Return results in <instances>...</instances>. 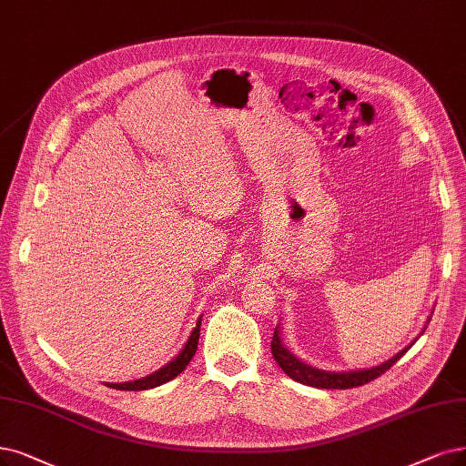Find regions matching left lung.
Returning a JSON list of instances; mask_svg holds the SVG:
<instances>
[{"label":"left lung","mask_w":466,"mask_h":466,"mask_svg":"<svg viewBox=\"0 0 466 466\" xmlns=\"http://www.w3.org/2000/svg\"><path fill=\"white\" fill-rule=\"evenodd\" d=\"M428 321H431V318H428ZM422 332H424V329H422ZM411 346H413V342L409 344L407 348H403L401 351H398L394 358H390L388 361H384L382 365L370 367V369H360V370H348V373H346V370H342V373H334V370H323V369H318V367H311V365L304 363L302 360H298L289 348H285L281 332H279V327H277L275 332H273V340H271V353H273L277 365L281 367L285 373L296 382H302V384L313 386V388L348 390V388L363 386L370 380H375L382 373H386V370L392 367Z\"/></svg>","instance_id":"1"}]
</instances>
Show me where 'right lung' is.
Listing matches in <instances>:
<instances>
[{
  "label": "right lung",
  "mask_w": 466,
  "mask_h": 466,
  "mask_svg": "<svg viewBox=\"0 0 466 466\" xmlns=\"http://www.w3.org/2000/svg\"><path fill=\"white\" fill-rule=\"evenodd\" d=\"M200 321H202V318H198L197 327L193 329L189 340L185 342L183 350L177 353V356H176L170 363H166L164 367H160L158 370H155L153 375L143 377V379H137V380H134V382H118V384H115V382H108L106 386H108V388H116V390H132V392H139V390L157 388V386H160V384H164V382H168V380L176 379V377L181 373V370L189 365V361H191V360H193V356H195L197 346H198Z\"/></svg>",
  "instance_id": "obj_1"
}]
</instances>
